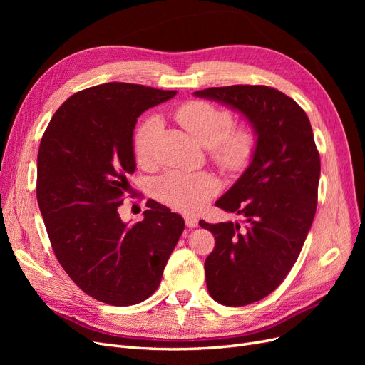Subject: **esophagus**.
<instances>
[{
	"mask_svg": "<svg viewBox=\"0 0 365 365\" xmlns=\"http://www.w3.org/2000/svg\"><path fill=\"white\" fill-rule=\"evenodd\" d=\"M184 219H185V225L189 228H196L197 224H200V220H197V217L195 216H184Z\"/></svg>",
	"mask_w": 365,
	"mask_h": 365,
	"instance_id": "34e87169",
	"label": "esophagus"
}]
</instances>
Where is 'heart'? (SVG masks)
Returning a JSON list of instances; mask_svg holds the SVG:
<instances>
[{
  "instance_id": "b5f03b06",
  "label": "heart",
  "mask_w": 365,
  "mask_h": 365,
  "mask_svg": "<svg viewBox=\"0 0 365 365\" xmlns=\"http://www.w3.org/2000/svg\"><path fill=\"white\" fill-rule=\"evenodd\" d=\"M173 117L190 134L208 148V155L225 172H240L251 163L257 148V134L250 125L235 126L230 109L207 101H189L173 111ZM161 125L146 118L137 128L132 149L138 164L149 165L155 157ZM217 192V181L210 173L172 170L155 184L160 200L176 210L195 212Z\"/></svg>"
}]
</instances>
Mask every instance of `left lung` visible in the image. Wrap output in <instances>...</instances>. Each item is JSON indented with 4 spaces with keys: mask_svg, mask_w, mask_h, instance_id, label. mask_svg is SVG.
<instances>
[{
    "mask_svg": "<svg viewBox=\"0 0 365 365\" xmlns=\"http://www.w3.org/2000/svg\"><path fill=\"white\" fill-rule=\"evenodd\" d=\"M195 96L237 109L257 134L248 169L216 201L244 215L245 227L200 220L216 240L204 264L210 295L220 304L245 306L269 295L298 259L317 212L319 153L302 106L275 88L213 86Z\"/></svg>",
    "mask_w": 365,
    "mask_h": 365,
    "instance_id": "1",
    "label": "left lung"
}]
</instances>
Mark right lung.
<instances>
[{
  "label": "right lung",
  "instance_id": "add662e5",
  "mask_svg": "<svg viewBox=\"0 0 365 365\" xmlns=\"http://www.w3.org/2000/svg\"><path fill=\"white\" fill-rule=\"evenodd\" d=\"M176 91L111 82L65 101L43 132L36 197L61 267L96 300L130 306L160 286L184 219L148 201L145 219L118 215L135 170L132 135L146 109Z\"/></svg>",
  "mask_w": 365,
  "mask_h": 365
}]
</instances>
